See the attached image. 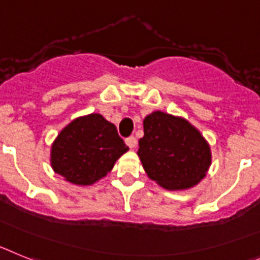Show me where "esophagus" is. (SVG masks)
Wrapping results in <instances>:
<instances>
[{
	"instance_id": "obj_1",
	"label": "esophagus",
	"mask_w": 260,
	"mask_h": 260,
	"mask_svg": "<svg viewBox=\"0 0 260 260\" xmlns=\"http://www.w3.org/2000/svg\"><path fill=\"white\" fill-rule=\"evenodd\" d=\"M125 144H127L131 149H133L135 146H136V139H135L133 136L127 137V139H125Z\"/></svg>"
}]
</instances>
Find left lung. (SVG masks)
<instances>
[{"label":"left lung","mask_w":260,"mask_h":260,"mask_svg":"<svg viewBox=\"0 0 260 260\" xmlns=\"http://www.w3.org/2000/svg\"><path fill=\"white\" fill-rule=\"evenodd\" d=\"M139 145L137 154L148 177L164 188L195 186L211 165L209 145L200 132L184 119L161 111L145 117Z\"/></svg>","instance_id":"obj_1"}]
</instances>
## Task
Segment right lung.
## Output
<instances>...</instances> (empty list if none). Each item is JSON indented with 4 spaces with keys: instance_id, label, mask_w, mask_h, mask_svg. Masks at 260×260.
I'll return each mask as SVG.
<instances>
[{
    "instance_id": "add662e5",
    "label": "right lung",
    "mask_w": 260,
    "mask_h": 260,
    "mask_svg": "<svg viewBox=\"0 0 260 260\" xmlns=\"http://www.w3.org/2000/svg\"><path fill=\"white\" fill-rule=\"evenodd\" d=\"M127 150L114 124L91 114L78 117L60 132L52 145L51 164L68 182L86 186L107 175Z\"/></svg>"
}]
</instances>
